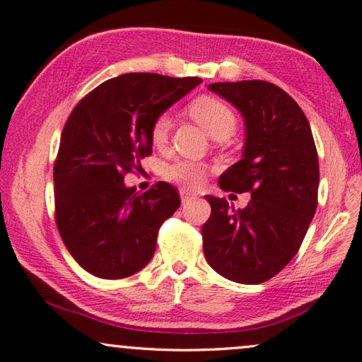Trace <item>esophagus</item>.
<instances>
[{"label": "esophagus", "instance_id": "obj_1", "mask_svg": "<svg viewBox=\"0 0 362 362\" xmlns=\"http://www.w3.org/2000/svg\"><path fill=\"white\" fill-rule=\"evenodd\" d=\"M180 199H182V202H183V204H185V202H188V201L194 199V194L188 193L187 189H180Z\"/></svg>", "mask_w": 362, "mask_h": 362}]
</instances>
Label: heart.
I'll return each instance as SVG.
<instances>
[{
	"instance_id": "1",
	"label": "heart",
	"mask_w": 362,
	"mask_h": 362,
	"mask_svg": "<svg viewBox=\"0 0 362 362\" xmlns=\"http://www.w3.org/2000/svg\"><path fill=\"white\" fill-rule=\"evenodd\" d=\"M188 114L192 115L214 139H226L238 127V117L233 109L214 96H199L188 104ZM173 120L168 114H161L153 120L150 137L155 146L166 144ZM164 179L183 188L201 187L207 175V166L189 160H175L166 164L163 170Z\"/></svg>"
}]
</instances>
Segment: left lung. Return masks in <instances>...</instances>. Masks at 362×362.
Here are the masks:
<instances>
[{"mask_svg":"<svg viewBox=\"0 0 362 362\" xmlns=\"http://www.w3.org/2000/svg\"><path fill=\"white\" fill-rule=\"evenodd\" d=\"M209 90L244 117L242 160L220 175L225 192L252 193L245 209L206 196L212 212L202 248L214 271L238 284H262L290 262L318 206V153L299 104L266 81L216 82Z\"/></svg>","mask_w":362,"mask_h":362,"instance_id":"obj_1","label":"left lung"}]
</instances>
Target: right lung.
Listing matches in <instances>:
<instances>
[{
  "mask_svg": "<svg viewBox=\"0 0 362 362\" xmlns=\"http://www.w3.org/2000/svg\"><path fill=\"white\" fill-rule=\"evenodd\" d=\"M199 77L129 72L98 85L72 109L54 166L55 221L68 252L100 279H124L148 264L164 220L180 206L158 182L146 193L124 175L152 155L150 128Z\"/></svg>",
  "mask_w": 362,
  "mask_h": 362,
  "instance_id": "obj_1",
  "label": "right lung"
}]
</instances>
